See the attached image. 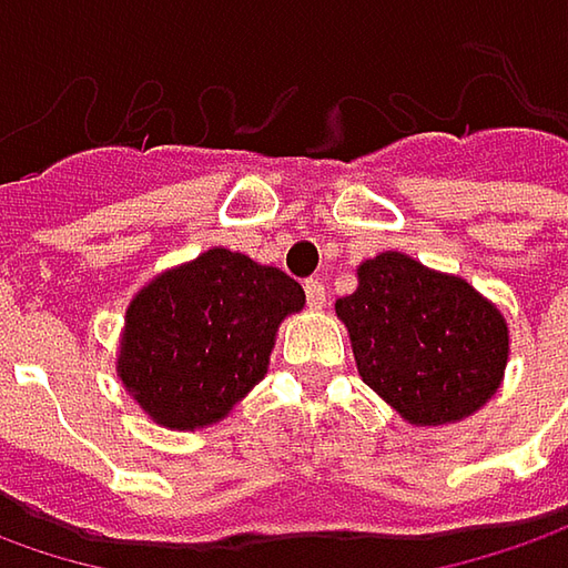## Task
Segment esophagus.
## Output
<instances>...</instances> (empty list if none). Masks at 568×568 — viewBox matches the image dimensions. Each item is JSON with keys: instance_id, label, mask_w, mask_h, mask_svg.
Masks as SVG:
<instances>
[{"instance_id": "34e87169", "label": "esophagus", "mask_w": 568, "mask_h": 568, "mask_svg": "<svg viewBox=\"0 0 568 568\" xmlns=\"http://www.w3.org/2000/svg\"><path fill=\"white\" fill-rule=\"evenodd\" d=\"M306 300H310L313 310H318V306L325 303V284H322L318 277H310V281H306Z\"/></svg>"}]
</instances>
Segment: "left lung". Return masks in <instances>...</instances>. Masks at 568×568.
<instances>
[{"label":"left lung","instance_id":"left-lung-1","mask_svg":"<svg viewBox=\"0 0 568 568\" xmlns=\"http://www.w3.org/2000/svg\"><path fill=\"white\" fill-rule=\"evenodd\" d=\"M335 316L347 328L361 379L404 424H462L503 385L506 316L458 274L379 252L357 265V291L341 296Z\"/></svg>","mask_w":568,"mask_h":568}]
</instances>
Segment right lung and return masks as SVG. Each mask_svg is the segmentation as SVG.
Instances as JSON below:
<instances>
[{
    "mask_svg": "<svg viewBox=\"0 0 568 568\" xmlns=\"http://www.w3.org/2000/svg\"><path fill=\"white\" fill-rule=\"evenodd\" d=\"M303 306L294 277L214 246L129 300L116 376L158 426L217 424L265 379L281 322Z\"/></svg>",
    "mask_w": 568,
    "mask_h": 568,
    "instance_id": "right-lung-1",
    "label": "right lung"
}]
</instances>
